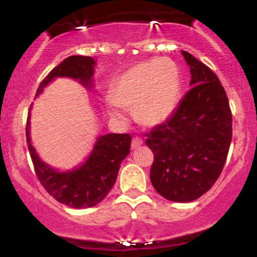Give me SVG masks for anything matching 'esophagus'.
<instances>
[{"label":"esophagus","mask_w":257,"mask_h":257,"mask_svg":"<svg viewBox=\"0 0 257 257\" xmlns=\"http://www.w3.org/2000/svg\"><path fill=\"white\" fill-rule=\"evenodd\" d=\"M143 139L142 138H138V137H136V138L132 139V144H131V149L132 150H137L138 147H140L143 145Z\"/></svg>","instance_id":"esophagus-1"}]
</instances>
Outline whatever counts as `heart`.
Masks as SVG:
<instances>
[{"mask_svg":"<svg viewBox=\"0 0 257 257\" xmlns=\"http://www.w3.org/2000/svg\"><path fill=\"white\" fill-rule=\"evenodd\" d=\"M181 80L179 69L167 58L150 59L126 70L115 79L107 108L124 118V108H135L136 118L146 126L163 124L179 104Z\"/></svg>","mask_w":257,"mask_h":257,"instance_id":"b5f03b06","label":"heart"}]
</instances>
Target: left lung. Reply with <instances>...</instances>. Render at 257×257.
Returning a JSON list of instances; mask_svg holds the SVG:
<instances>
[{"instance_id": "left-lung-1", "label": "left lung", "mask_w": 257, "mask_h": 257, "mask_svg": "<svg viewBox=\"0 0 257 257\" xmlns=\"http://www.w3.org/2000/svg\"><path fill=\"white\" fill-rule=\"evenodd\" d=\"M191 90L174 113L147 135L152 150L151 182L165 199L191 202L219 178L231 143V112L215 73L187 51Z\"/></svg>"}]
</instances>
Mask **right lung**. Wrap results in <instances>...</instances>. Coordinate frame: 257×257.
Segmentation results:
<instances>
[{"mask_svg": "<svg viewBox=\"0 0 257 257\" xmlns=\"http://www.w3.org/2000/svg\"><path fill=\"white\" fill-rule=\"evenodd\" d=\"M96 61L87 56H70L58 64L40 84L36 97L56 78H71L85 89L94 86ZM26 127L27 143L38 180L49 194L71 208H90L103 201L113 187L121 161L128 156L130 135L108 133L97 137L86 159L72 170L61 171L42 160L30 138V112Z\"/></svg>", "mask_w": 257, "mask_h": 257, "instance_id": "right-lung-1", "label": "right lung"}]
</instances>
